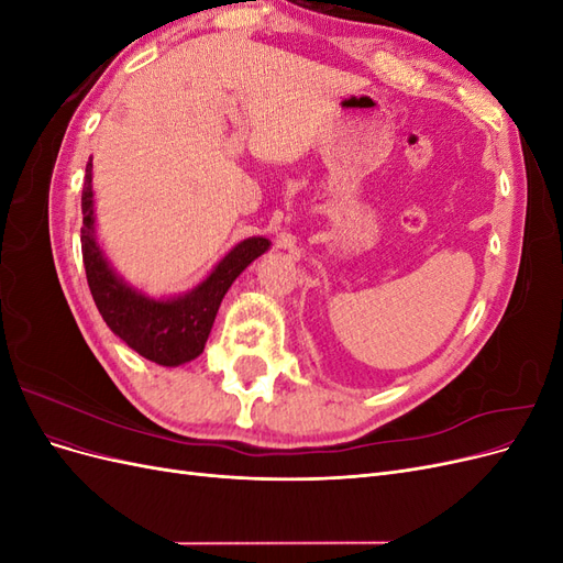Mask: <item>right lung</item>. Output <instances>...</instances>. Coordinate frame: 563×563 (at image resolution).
<instances>
[{
  "label": "right lung",
  "instance_id": "right-lung-1",
  "mask_svg": "<svg viewBox=\"0 0 563 563\" xmlns=\"http://www.w3.org/2000/svg\"><path fill=\"white\" fill-rule=\"evenodd\" d=\"M91 168L89 159L81 187V258L98 312L114 335L150 362L180 366L197 360L207 345L220 300L232 282L269 249V240L249 236L236 244L192 291L176 298H150L117 275L96 242Z\"/></svg>",
  "mask_w": 563,
  "mask_h": 563
}]
</instances>
